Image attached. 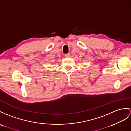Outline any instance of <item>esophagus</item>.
I'll use <instances>...</instances> for the list:
<instances>
[{
	"label": "esophagus",
	"mask_w": 131,
	"mask_h": 131,
	"mask_svg": "<svg viewBox=\"0 0 131 131\" xmlns=\"http://www.w3.org/2000/svg\"><path fill=\"white\" fill-rule=\"evenodd\" d=\"M65 57H67V58H69V57H71V54H70L69 53H68V54H66L65 55Z\"/></svg>",
	"instance_id": "1"
}]
</instances>
